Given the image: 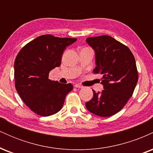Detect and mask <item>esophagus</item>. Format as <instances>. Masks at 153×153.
<instances>
[{"label": "esophagus", "mask_w": 153, "mask_h": 153, "mask_svg": "<svg viewBox=\"0 0 153 153\" xmlns=\"http://www.w3.org/2000/svg\"><path fill=\"white\" fill-rule=\"evenodd\" d=\"M74 86L75 88H83V86L81 85H80V84H75Z\"/></svg>", "instance_id": "obj_1"}]
</instances>
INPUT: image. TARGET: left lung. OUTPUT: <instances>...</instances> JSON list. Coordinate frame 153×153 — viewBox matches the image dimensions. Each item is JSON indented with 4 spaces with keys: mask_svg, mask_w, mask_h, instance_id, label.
Returning <instances> with one entry per match:
<instances>
[{
    "mask_svg": "<svg viewBox=\"0 0 153 153\" xmlns=\"http://www.w3.org/2000/svg\"><path fill=\"white\" fill-rule=\"evenodd\" d=\"M86 42L95 50L94 73L102 75L104 90H93L94 97L85 106L99 117H111L122 109L136 87L138 72L134 57L126 45L107 35L88 37Z\"/></svg>",
    "mask_w": 153,
    "mask_h": 153,
    "instance_id": "obj_1",
    "label": "left lung"
}]
</instances>
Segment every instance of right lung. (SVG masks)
<instances>
[{
    "label": "right lung",
    "instance_id": "right-lung-1",
    "mask_svg": "<svg viewBox=\"0 0 153 153\" xmlns=\"http://www.w3.org/2000/svg\"><path fill=\"white\" fill-rule=\"evenodd\" d=\"M75 38L42 35L24 46L14 62L15 87L21 99L36 114L48 117L57 113L71 83L62 84L49 79V73L61 64L64 50Z\"/></svg>",
    "mask_w": 153,
    "mask_h": 153
}]
</instances>
